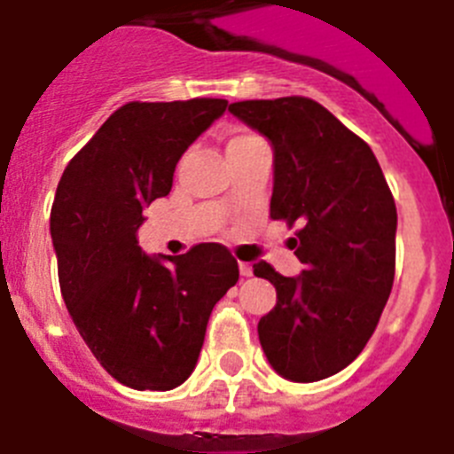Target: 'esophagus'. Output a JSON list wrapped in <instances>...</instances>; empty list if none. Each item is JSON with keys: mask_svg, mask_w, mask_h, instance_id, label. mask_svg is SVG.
Wrapping results in <instances>:
<instances>
[{"mask_svg": "<svg viewBox=\"0 0 454 454\" xmlns=\"http://www.w3.org/2000/svg\"><path fill=\"white\" fill-rule=\"evenodd\" d=\"M239 274H242L244 278H249V276L254 274V267H251L249 262H239Z\"/></svg>", "mask_w": 454, "mask_h": 454, "instance_id": "1", "label": "esophagus"}]
</instances>
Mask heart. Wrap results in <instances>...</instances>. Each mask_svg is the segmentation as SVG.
I'll use <instances>...</instances> for the list:
<instances>
[{"label":"heart","mask_w":454,"mask_h":454,"mask_svg":"<svg viewBox=\"0 0 454 454\" xmlns=\"http://www.w3.org/2000/svg\"><path fill=\"white\" fill-rule=\"evenodd\" d=\"M254 141H260L258 137H254V134H235L231 139V144H228V151H232V148H239V145H249L254 144Z\"/></svg>","instance_id":"b5f03b06"}]
</instances>
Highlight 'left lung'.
Returning <instances> with one entry per match:
<instances>
[{
	"mask_svg": "<svg viewBox=\"0 0 454 454\" xmlns=\"http://www.w3.org/2000/svg\"><path fill=\"white\" fill-rule=\"evenodd\" d=\"M228 112L274 151L271 219L299 223L301 274L254 265L276 287V306L258 322L260 345L283 380H326L361 354L388 301L395 200L370 145L315 100L232 102Z\"/></svg>",
	"mask_w": 454,
	"mask_h": 454,
	"instance_id": "8db88e82",
	"label": "left lung"
}]
</instances>
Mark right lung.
Returning <instances> with one entry per match:
<instances>
[{
	"mask_svg": "<svg viewBox=\"0 0 454 454\" xmlns=\"http://www.w3.org/2000/svg\"><path fill=\"white\" fill-rule=\"evenodd\" d=\"M226 105H123L59 180L50 235L63 301L102 368L134 391L187 381L215 303L239 278L222 244L148 255L137 239L144 210L171 192L178 160Z\"/></svg>",
	"mask_w": 454,
	"mask_h": 454,
	"instance_id": "add662e5",
	"label": "right lung"
}]
</instances>
